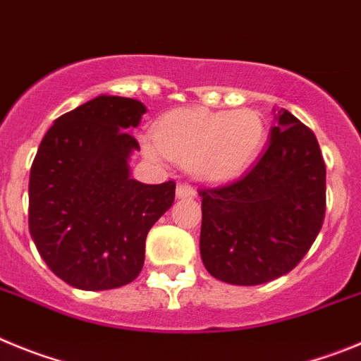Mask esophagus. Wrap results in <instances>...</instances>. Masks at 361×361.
Wrapping results in <instances>:
<instances>
[{
	"instance_id": "esophagus-1",
	"label": "esophagus",
	"mask_w": 361,
	"mask_h": 361,
	"mask_svg": "<svg viewBox=\"0 0 361 361\" xmlns=\"http://www.w3.org/2000/svg\"><path fill=\"white\" fill-rule=\"evenodd\" d=\"M196 196V192H194V188L190 187L188 183H178L176 187V197H180V200H187V197H194Z\"/></svg>"
}]
</instances>
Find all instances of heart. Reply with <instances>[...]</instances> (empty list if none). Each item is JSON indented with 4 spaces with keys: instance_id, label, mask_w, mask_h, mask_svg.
<instances>
[{
    "instance_id": "heart-1",
    "label": "heart",
    "mask_w": 361,
    "mask_h": 361,
    "mask_svg": "<svg viewBox=\"0 0 361 361\" xmlns=\"http://www.w3.org/2000/svg\"><path fill=\"white\" fill-rule=\"evenodd\" d=\"M266 140L262 116L253 109H176L158 120L154 140L144 138L149 158H171L203 181H226L253 164Z\"/></svg>"
}]
</instances>
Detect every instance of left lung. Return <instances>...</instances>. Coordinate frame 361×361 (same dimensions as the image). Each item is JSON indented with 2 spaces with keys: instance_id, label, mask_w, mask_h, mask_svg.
Listing matches in <instances>:
<instances>
[{
  "instance_id": "obj_1",
  "label": "left lung",
  "mask_w": 361,
  "mask_h": 361,
  "mask_svg": "<svg viewBox=\"0 0 361 361\" xmlns=\"http://www.w3.org/2000/svg\"><path fill=\"white\" fill-rule=\"evenodd\" d=\"M203 264L217 281L257 286L295 268L326 214V164L317 136L279 109L268 149L241 178L200 188Z\"/></svg>"
}]
</instances>
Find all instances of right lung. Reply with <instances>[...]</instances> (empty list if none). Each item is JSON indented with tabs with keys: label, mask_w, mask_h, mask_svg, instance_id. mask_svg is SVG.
<instances>
[{
	"label": "right lung",
	"mask_w": 361,
	"mask_h": 361,
	"mask_svg": "<svg viewBox=\"0 0 361 361\" xmlns=\"http://www.w3.org/2000/svg\"><path fill=\"white\" fill-rule=\"evenodd\" d=\"M140 100L99 95L48 129L28 183V228L39 255L66 284L102 291L129 284L145 259V237L174 203V181L131 178L140 151L131 135Z\"/></svg>",
	"instance_id": "right-lung-1"
}]
</instances>
